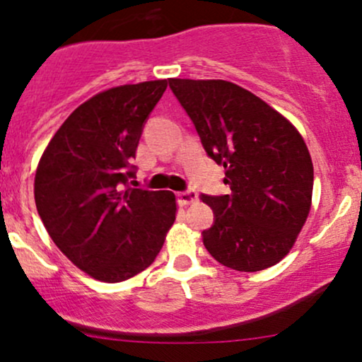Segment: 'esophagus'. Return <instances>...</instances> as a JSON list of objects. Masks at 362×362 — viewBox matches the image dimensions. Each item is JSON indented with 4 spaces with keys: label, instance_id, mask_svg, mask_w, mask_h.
<instances>
[{
    "label": "esophagus",
    "instance_id": "34e87169",
    "mask_svg": "<svg viewBox=\"0 0 362 362\" xmlns=\"http://www.w3.org/2000/svg\"><path fill=\"white\" fill-rule=\"evenodd\" d=\"M177 197L180 206H190L197 201V192L195 190H185V192H178Z\"/></svg>",
    "mask_w": 362,
    "mask_h": 362
}]
</instances>
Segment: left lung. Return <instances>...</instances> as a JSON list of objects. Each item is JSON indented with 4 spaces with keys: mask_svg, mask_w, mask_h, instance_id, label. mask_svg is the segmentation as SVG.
<instances>
[{
    "mask_svg": "<svg viewBox=\"0 0 362 362\" xmlns=\"http://www.w3.org/2000/svg\"><path fill=\"white\" fill-rule=\"evenodd\" d=\"M168 83L231 189L219 197L201 195L216 216L202 231L204 247L235 271L272 267L288 255L310 214L313 163L305 139L284 115L235 83Z\"/></svg>",
    "mask_w": 362,
    "mask_h": 362,
    "instance_id": "1",
    "label": "left lung"
}]
</instances>
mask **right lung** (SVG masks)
I'll return each instance as SVG.
<instances>
[{
	"label": "right lung",
	"instance_id": "1",
	"mask_svg": "<svg viewBox=\"0 0 362 362\" xmlns=\"http://www.w3.org/2000/svg\"><path fill=\"white\" fill-rule=\"evenodd\" d=\"M167 80L114 86L62 122L40 156L35 206L57 248L93 279L120 282L153 264L177 216L170 190L131 189L129 167Z\"/></svg>",
	"mask_w": 362,
	"mask_h": 362
}]
</instances>
